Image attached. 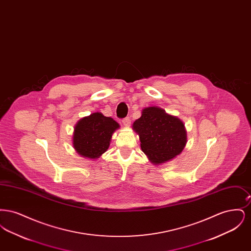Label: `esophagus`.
I'll return each instance as SVG.
<instances>
[{
	"label": "esophagus",
	"instance_id": "34e87169",
	"mask_svg": "<svg viewBox=\"0 0 251 251\" xmlns=\"http://www.w3.org/2000/svg\"><path fill=\"white\" fill-rule=\"evenodd\" d=\"M122 123L124 124V126L129 127V126H130V124H131V119H130L129 117H127V118H125V119H123V120H122Z\"/></svg>",
	"mask_w": 251,
	"mask_h": 251
}]
</instances>
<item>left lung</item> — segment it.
<instances>
[{
	"mask_svg": "<svg viewBox=\"0 0 251 251\" xmlns=\"http://www.w3.org/2000/svg\"><path fill=\"white\" fill-rule=\"evenodd\" d=\"M132 129L139 135L144 153L154 165L179 155L187 142L183 122L157 106L144 108Z\"/></svg>",
	"mask_w": 251,
	"mask_h": 251,
	"instance_id": "8db88e82",
	"label": "left lung"
}]
</instances>
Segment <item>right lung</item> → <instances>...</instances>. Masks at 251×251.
<instances>
[{
  "label": "right lung",
  "instance_id": "add662e5",
  "mask_svg": "<svg viewBox=\"0 0 251 251\" xmlns=\"http://www.w3.org/2000/svg\"><path fill=\"white\" fill-rule=\"evenodd\" d=\"M120 124L112 118L96 112L79 120L74 127L72 144L78 154L97 159L107 151L114 131Z\"/></svg>",
  "mask_w": 251,
  "mask_h": 251
}]
</instances>
